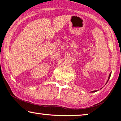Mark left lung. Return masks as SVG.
Wrapping results in <instances>:
<instances>
[{
	"label": "left lung",
	"mask_w": 121,
	"mask_h": 121,
	"mask_svg": "<svg viewBox=\"0 0 121 121\" xmlns=\"http://www.w3.org/2000/svg\"><path fill=\"white\" fill-rule=\"evenodd\" d=\"M111 72L110 73V74H109V77H108V79H107V81L106 83V84H107V82H108V80H109V79H110V77H111ZM99 91V90H94V91H91L90 92H96V91Z\"/></svg>",
	"instance_id": "left-lung-1"
}]
</instances>
